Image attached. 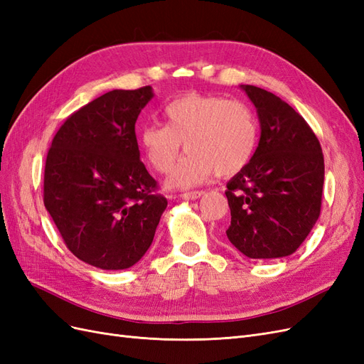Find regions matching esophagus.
Masks as SVG:
<instances>
[{
    "instance_id": "esophagus-1",
    "label": "esophagus",
    "mask_w": 364,
    "mask_h": 364,
    "mask_svg": "<svg viewBox=\"0 0 364 364\" xmlns=\"http://www.w3.org/2000/svg\"><path fill=\"white\" fill-rule=\"evenodd\" d=\"M203 196V191H191V193H183L181 194L182 199H188V200H196L199 199V197Z\"/></svg>"
}]
</instances>
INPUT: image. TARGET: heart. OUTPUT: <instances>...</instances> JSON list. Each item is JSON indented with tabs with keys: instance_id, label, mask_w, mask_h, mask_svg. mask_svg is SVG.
Masks as SVG:
<instances>
[{
	"instance_id": "1",
	"label": "heart",
	"mask_w": 364,
	"mask_h": 364,
	"mask_svg": "<svg viewBox=\"0 0 364 364\" xmlns=\"http://www.w3.org/2000/svg\"><path fill=\"white\" fill-rule=\"evenodd\" d=\"M167 124H149L141 146L158 173H168L182 147L188 151L168 179L171 188H191L215 173L230 176L250 162L258 144L252 109L222 95L190 92L165 107Z\"/></svg>"
}]
</instances>
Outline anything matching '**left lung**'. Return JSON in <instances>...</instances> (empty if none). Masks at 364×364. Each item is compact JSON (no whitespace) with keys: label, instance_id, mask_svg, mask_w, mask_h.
<instances>
[{"label":"left lung","instance_id":"8db88e82","mask_svg":"<svg viewBox=\"0 0 364 364\" xmlns=\"http://www.w3.org/2000/svg\"><path fill=\"white\" fill-rule=\"evenodd\" d=\"M261 126L250 162L228 182V240L253 259L289 257L311 232L322 206L325 164L306 121L274 94L241 85Z\"/></svg>","mask_w":364,"mask_h":364}]
</instances>
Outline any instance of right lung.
I'll use <instances>...</instances> for the list:
<instances>
[{
	"label": "right lung",
	"instance_id": "add662e5",
	"mask_svg": "<svg viewBox=\"0 0 364 364\" xmlns=\"http://www.w3.org/2000/svg\"><path fill=\"white\" fill-rule=\"evenodd\" d=\"M151 97V86L103 94L68 117L48 150L43 205L73 255L98 269L136 264L167 208L135 135Z\"/></svg>",
	"mask_w": 364,
	"mask_h": 364
}]
</instances>
